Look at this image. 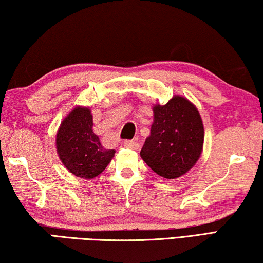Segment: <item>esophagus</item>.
<instances>
[{
    "label": "esophagus",
    "mask_w": 263,
    "mask_h": 263,
    "mask_svg": "<svg viewBox=\"0 0 263 263\" xmlns=\"http://www.w3.org/2000/svg\"><path fill=\"white\" fill-rule=\"evenodd\" d=\"M124 147L126 148H130V149H138L139 148V144L136 141H132V140H127L124 142Z\"/></svg>",
    "instance_id": "1"
}]
</instances>
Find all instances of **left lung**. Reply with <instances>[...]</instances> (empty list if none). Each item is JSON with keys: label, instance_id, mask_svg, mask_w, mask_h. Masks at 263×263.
I'll return each mask as SVG.
<instances>
[{"label": "left lung", "instance_id": "1", "mask_svg": "<svg viewBox=\"0 0 263 263\" xmlns=\"http://www.w3.org/2000/svg\"><path fill=\"white\" fill-rule=\"evenodd\" d=\"M153 124L140 157L164 179H177L198 161L203 151L204 126L198 110L183 96L164 105H153Z\"/></svg>", "mask_w": 263, "mask_h": 263}]
</instances>
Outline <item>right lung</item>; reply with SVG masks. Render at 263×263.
<instances>
[{
	"mask_svg": "<svg viewBox=\"0 0 263 263\" xmlns=\"http://www.w3.org/2000/svg\"><path fill=\"white\" fill-rule=\"evenodd\" d=\"M92 125L91 110L78 105L61 122L55 137L57 152L66 169L87 180L100 175L116 153L102 146Z\"/></svg>",
	"mask_w": 263,
	"mask_h": 263,
	"instance_id": "obj_1",
	"label": "right lung"
}]
</instances>
